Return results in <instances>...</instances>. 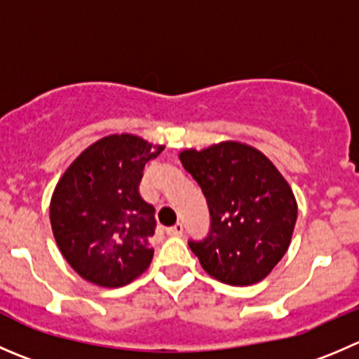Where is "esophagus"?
Segmentation results:
<instances>
[{
    "label": "esophagus",
    "mask_w": 359,
    "mask_h": 359,
    "mask_svg": "<svg viewBox=\"0 0 359 359\" xmlns=\"http://www.w3.org/2000/svg\"><path fill=\"white\" fill-rule=\"evenodd\" d=\"M182 233H184L182 222H177V224L172 226V228H166V235H170V236H180Z\"/></svg>",
    "instance_id": "obj_1"
}]
</instances>
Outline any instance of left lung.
Segmentation results:
<instances>
[{
    "instance_id": "left-lung-1",
    "label": "left lung",
    "mask_w": 359,
    "mask_h": 359,
    "mask_svg": "<svg viewBox=\"0 0 359 359\" xmlns=\"http://www.w3.org/2000/svg\"><path fill=\"white\" fill-rule=\"evenodd\" d=\"M200 184L210 231L189 242L205 272L229 286L263 280L283 259L297 224L293 189L266 156L242 142H219L179 154Z\"/></svg>"
}]
</instances>
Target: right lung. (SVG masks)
Here are the masks:
<instances>
[{"instance_id":"add662e5","label":"right lung","mask_w":359,"mask_h":359,"mask_svg":"<svg viewBox=\"0 0 359 359\" xmlns=\"http://www.w3.org/2000/svg\"><path fill=\"white\" fill-rule=\"evenodd\" d=\"M165 145L109 135L83 149L52 193L50 226L69 266L87 283L121 287L151 264L154 207L140 196L144 166Z\"/></svg>"}]
</instances>
